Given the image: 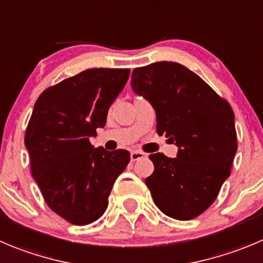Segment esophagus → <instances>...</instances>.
Returning <instances> with one entry per match:
<instances>
[{
  "instance_id": "1",
  "label": "esophagus",
  "mask_w": 263,
  "mask_h": 263,
  "mask_svg": "<svg viewBox=\"0 0 263 263\" xmlns=\"http://www.w3.org/2000/svg\"><path fill=\"white\" fill-rule=\"evenodd\" d=\"M144 157H146V154L141 151H133L132 154H130V159H132V161H137V160L144 159Z\"/></svg>"
}]
</instances>
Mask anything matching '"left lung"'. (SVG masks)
Returning a JSON list of instances; mask_svg holds the SVG:
<instances>
[{
  "instance_id": "left-lung-1",
  "label": "left lung",
  "mask_w": 263,
  "mask_h": 263,
  "mask_svg": "<svg viewBox=\"0 0 263 263\" xmlns=\"http://www.w3.org/2000/svg\"><path fill=\"white\" fill-rule=\"evenodd\" d=\"M132 87L156 111V132L178 146L177 157L152 154L146 178L157 208L179 221L204 213L231 174L237 149L231 106L204 80L176 62L134 68Z\"/></svg>"
}]
</instances>
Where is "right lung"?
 <instances>
[{"mask_svg": "<svg viewBox=\"0 0 263 263\" xmlns=\"http://www.w3.org/2000/svg\"><path fill=\"white\" fill-rule=\"evenodd\" d=\"M129 73L86 69L45 89L34 103L24 137L32 176L47 206L72 224L103 216L115 181L130 161L126 149L108 152L89 141L106 125Z\"/></svg>", "mask_w": 263, "mask_h": 263, "instance_id": "1", "label": "right lung"}]
</instances>
